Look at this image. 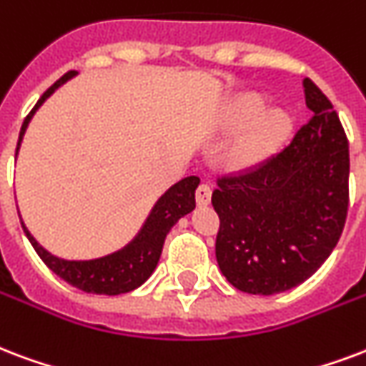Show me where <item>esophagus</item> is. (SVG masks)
<instances>
[{
  "instance_id": "34e87169",
  "label": "esophagus",
  "mask_w": 366,
  "mask_h": 366,
  "mask_svg": "<svg viewBox=\"0 0 366 366\" xmlns=\"http://www.w3.org/2000/svg\"><path fill=\"white\" fill-rule=\"evenodd\" d=\"M195 202L199 207H205L211 203V186L209 184H199L195 189Z\"/></svg>"
}]
</instances>
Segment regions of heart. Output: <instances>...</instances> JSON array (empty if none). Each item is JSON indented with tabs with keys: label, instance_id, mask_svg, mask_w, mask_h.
<instances>
[{
	"label": "heart",
	"instance_id": "1",
	"mask_svg": "<svg viewBox=\"0 0 366 366\" xmlns=\"http://www.w3.org/2000/svg\"><path fill=\"white\" fill-rule=\"evenodd\" d=\"M264 110V99L259 94L238 97L232 111L234 127L253 122L232 147V163L236 167H253L263 163L286 144L292 134V119L282 109Z\"/></svg>",
	"mask_w": 366,
	"mask_h": 366
}]
</instances>
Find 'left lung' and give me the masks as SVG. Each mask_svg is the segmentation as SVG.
Masks as SVG:
<instances>
[{"instance_id": "left-lung-1", "label": "left lung", "mask_w": 366, "mask_h": 366, "mask_svg": "<svg viewBox=\"0 0 366 366\" xmlns=\"http://www.w3.org/2000/svg\"><path fill=\"white\" fill-rule=\"evenodd\" d=\"M313 119L282 152L217 178L220 219L214 253L239 292L274 295L320 269L344 230L350 205V144L330 99L303 80Z\"/></svg>"}]
</instances>
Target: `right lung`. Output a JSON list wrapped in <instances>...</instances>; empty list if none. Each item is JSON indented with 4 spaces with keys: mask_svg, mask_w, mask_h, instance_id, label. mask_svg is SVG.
<instances>
[{
    "mask_svg": "<svg viewBox=\"0 0 366 366\" xmlns=\"http://www.w3.org/2000/svg\"><path fill=\"white\" fill-rule=\"evenodd\" d=\"M76 74L74 71L66 72L63 76L53 84L51 88H47L44 92V96L38 99L34 109L30 111L22 122L21 134H19V144H16V152L21 146V139L26 132V127L32 115L36 113V109L40 107L41 103L46 102V97H49L53 92L59 88L61 84H65L69 78ZM16 155V153H15ZM199 184L197 177L182 178L180 182H177L172 188L164 192L159 202L155 203V207L152 209V213L147 217L146 224L142 227L139 234L136 238L122 247L121 251H115L111 255H105L102 259H92V261H65L51 255L49 251H46L34 236L28 232L24 222L22 230L26 234V238L30 239V244L36 249V253L40 255V259L55 272V274L63 278L65 282H69L74 288L82 290L86 294H99V295H119L132 292L138 286L146 282L147 278L152 276L161 257L163 251V244L167 234L178 219H182L184 214H188L189 211H194L195 207V188ZM21 217V214H19Z\"/></svg>",
    "mask_w": 366,
    "mask_h": 366,
    "instance_id": "add662e5",
    "label": "right lung"
}]
</instances>
